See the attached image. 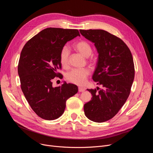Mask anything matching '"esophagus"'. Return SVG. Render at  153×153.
Masks as SVG:
<instances>
[{"label": "esophagus", "instance_id": "1", "mask_svg": "<svg viewBox=\"0 0 153 153\" xmlns=\"http://www.w3.org/2000/svg\"><path fill=\"white\" fill-rule=\"evenodd\" d=\"M78 91H79V92H84L85 91V89H84V88H83V87H79Z\"/></svg>", "mask_w": 153, "mask_h": 153}]
</instances>
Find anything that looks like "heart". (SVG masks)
<instances>
[{"label":"heart","mask_w":153,"mask_h":153,"mask_svg":"<svg viewBox=\"0 0 153 153\" xmlns=\"http://www.w3.org/2000/svg\"><path fill=\"white\" fill-rule=\"evenodd\" d=\"M74 48L79 53L85 57H89L92 53L91 45L85 40H81L74 44ZM70 52L67 46H64L60 51L59 61L64 68L69 66V58ZM90 70L88 68L74 69L71 70L66 74V79L72 84L78 85H83L86 83L87 79L89 76Z\"/></svg>","instance_id":"b5f03b06"}]
</instances>
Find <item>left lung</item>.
Returning <instances> with one entry per match:
<instances>
[{"instance_id":"obj_1","label":"left lung","mask_w":153,"mask_h":153,"mask_svg":"<svg viewBox=\"0 0 153 153\" xmlns=\"http://www.w3.org/2000/svg\"><path fill=\"white\" fill-rule=\"evenodd\" d=\"M93 42L99 53L94 81L103 89H87L92 97L84 106V114L94 122L113 118L129 97L134 77V66L129 48L122 39L103 30H80Z\"/></svg>"}]
</instances>
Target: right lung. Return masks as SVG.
Returning <instances> with one entry per match:
<instances>
[{
  "label": "right lung",
  "mask_w": 153,
  "mask_h": 153,
  "mask_svg": "<svg viewBox=\"0 0 153 153\" xmlns=\"http://www.w3.org/2000/svg\"><path fill=\"white\" fill-rule=\"evenodd\" d=\"M80 36L78 30L47 28L23 46L18 65L22 91L35 113L46 120L58 118L66 100L78 92L77 86L64 82L53 87L54 77H61L59 54L65 44Z\"/></svg>",
  "instance_id": "1"
}]
</instances>
